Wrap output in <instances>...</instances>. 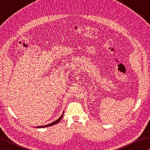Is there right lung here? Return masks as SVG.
Wrapping results in <instances>:
<instances>
[{
  "label": "right lung",
  "mask_w": 150,
  "mask_h": 150,
  "mask_svg": "<svg viewBox=\"0 0 150 150\" xmlns=\"http://www.w3.org/2000/svg\"><path fill=\"white\" fill-rule=\"evenodd\" d=\"M63 113H64V112H63V114L61 115L60 117H59L58 119H57V120H56V121L53 122L52 123H51V124H47V125H42V126H37L36 127H37V128H44V127H46L52 126V125H54V124H57V123H58V122H59L61 120V119L63 118Z\"/></svg>",
  "instance_id": "add662e5"
}]
</instances>
